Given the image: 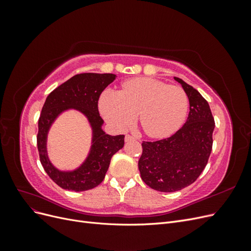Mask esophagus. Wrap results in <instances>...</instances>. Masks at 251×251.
I'll return each instance as SVG.
<instances>
[{"mask_svg": "<svg viewBox=\"0 0 251 251\" xmlns=\"http://www.w3.org/2000/svg\"><path fill=\"white\" fill-rule=\"evenodd\" d=\"M136 137L133 135H130V134H126V137H125V140L127 142V141H132V140H135Z\"/></svg>", "mask_w": 251, "mask_h": 251, "instance_id": "34e87169", "label": "esophagus"}]
</instances>
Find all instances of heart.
I'll use <instances>...</instances> for the list:
<instances>
[{
	"instance_id": "1",
	"label": "heart",
	"mask_w": 251,
	"mask_h": 251,
	"mask_svg": "<svg viewBox=\"0 0 251 251\" xmlns=\"http://www.w3.org/2000/svg\"><path fill=\"white\" fill-rule=\"evenodd\" d=\"M189 108L183 88L151 77L125 81L118 92L107 90L100 98L103 118L118 131L130 126L138 113L139 125L150 137L162 138L183 125Z\"/></svg>"
}]
</instances>
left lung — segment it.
<instances>
[{
	"label": "left lung",
	"instance_id": "left-lung-1",
	"mask_svg": "<svg viewBox=\"0 0 251 251\" xmlns=\"http://www.w3.org/2000/svg\"><path fill=\"white\" fill-rule=\"evenodd\" d=\"M174 78L188 96L186 123L169 138L142 141L138 161L144 183L162 193L180 191L198 179L211 153L215 128V119L206 100L181 78Z\"/></svg>",
	"mask_w": 251,
	"mask_h": 251
}]
</instances>
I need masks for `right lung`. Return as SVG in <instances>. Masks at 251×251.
I'll use <instances>...</instances> for the list:
<instances>
[{
	"mask_svg": "<svg viewBox=\"0 0 251 251\" xmlns=\"http://www.w3.org/2000/svg\"><path fill=\"white\" fill-rule=\"evenodd\" d=\"M116 78L115 74L81 73L74 75L54 89L45 101L39 119L36 141L40 160L45 172L64 189L83 192L100 185L104 179L113 155L125 146V135L110 136L101 130L103 119L98 111L102 91ZM76 108L88 117L94 128V144L87 160L73 172H60L49 161L46 150L47 133L58 113Z\"/></svg>",
	"mask_w": 251,
	"mask_h": 251,
	"instance_id": "obj_1",
	"label": "right lung"
}]
</instances>
